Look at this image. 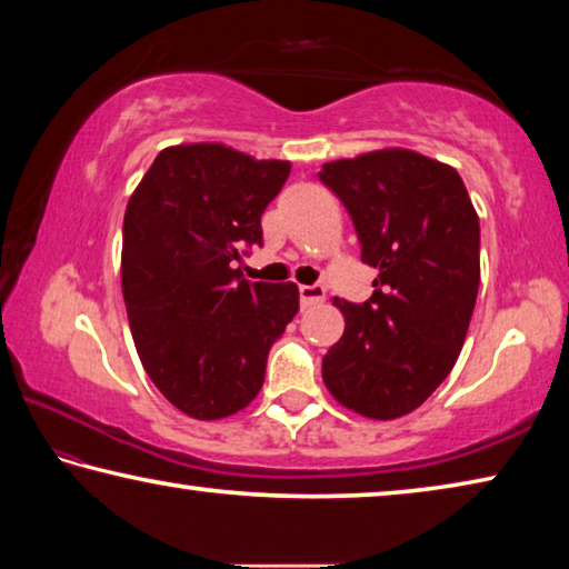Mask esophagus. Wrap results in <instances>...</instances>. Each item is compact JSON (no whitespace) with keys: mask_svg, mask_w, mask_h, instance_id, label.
I'll return each instance as SVG.
<instances>
[{"mask_svg":"<svg viewBox=\"0 0 569 569\" xmlns=\"http://www.w3.org/2000/svg\"><path fill=\"white\" fill-rule=\"evenodd\" d=\"M299 296H301V306L306 309V306L323 301V286H301Z\"/></svg>","mask_w":569,"mask_h":569,"instance_id":"esophagus-1","label":"esophagus"}]
</instances>
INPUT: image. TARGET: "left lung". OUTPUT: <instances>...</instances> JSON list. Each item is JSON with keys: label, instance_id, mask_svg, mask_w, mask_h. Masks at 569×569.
<instances>
[{"label": "left lung", "instance_id": "obj_1", "mask_svg": "<svg viewBox=\"0 0 569 569\" xmlns=\"http://www.w3.org/2000/svg\"><path fill=\"white\" fill-rule=\"evenodd\" d=\"M319 179L380 270L369 301L333 299L347 327L323 357V385L365 418H402L461 355L481 281L479 214L453 167L410 149L329 161Z\"/></svg>", "mask_w": 569, "mask_h": 569}]
</instances>
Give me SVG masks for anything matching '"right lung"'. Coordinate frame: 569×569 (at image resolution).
Here are the masks:
<instances>
[{
    "label": "right lung",
    "mask_w": 569,
    "mask_h": 569,
    "mask_svg": "<svg viewBox=\"0 0 569 569\" xmlns=\"http://www.w3.org/2000/svg\"><path fill=\"white\" fill-rule=\"evenodd\" d=\"M291 161L224 143L159 151L123 214L121 291L139 359L194 420L248 408L268 351L299 311L296 283H250L238 260L263 242L260 214Z\"/></svg>",
    "instance_id": "right-lung-1"
}]
</instances>
